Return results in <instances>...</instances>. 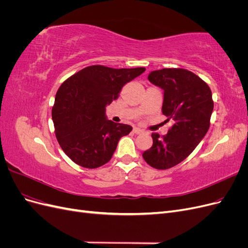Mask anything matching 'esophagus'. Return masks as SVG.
Here are the masks:
<instances>
[{
  "label": "esophagus",
  "instance_id": "34e87169",
  "mask_svg": "<svg viewBox=\"0 0 248 248\" xmlns=\"http://www.w3.org/2000/svg\"><path fill=\"white\" fill-rule=\"evenodd\" d=\"M133 131H134V133H137V134H140V133H144L145 132L142 129L139 128V127H136V128H133Z\"/></svg>",
  "mask_w": 248,
  "mask_h": 248
}]
</instances>
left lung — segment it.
I'll return each mask as SVG.
<instances>
[{
    "label": "left lung",
    "instance_id": "left-lung-1",
    "mask_svg": "<svg viewBox=\"0 0 248 248\" xmlns=\"http://www.w3.org/2000/svg\"><path fill=\"white\" fill-rule=\"evenodd\" d=\"M148 79L163 90L162 114L174 123L168 134L153 133V145L142 153L146 162L157 170L177 166L204 139L213 111L212 93L196 74L181 68H164Z\"/></svg>",
    "mask_w": 248,
    "mask_h": 248
}]
</instances>
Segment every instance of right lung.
I'll return each mask as SVG.
<instances>
[{
  "label": "right lung",
  "instance_id": "right-lung-1",
  "mask_svg": "<svg viewBox=\"0 0 248 248\" xmlns=\"http://www.w3.org/2000/svg\"><path fill=\"white\" fill-rule=\"evenodd\" d=\"M146 69L89 66L67 78L56 94L51 117L60 146L78 166L96 169L110 160L132 127L107 119L106 108L127 82Z\"/></svg>",
  "mask_w": 248,
  "mask_h": 248
}]
</instances>
